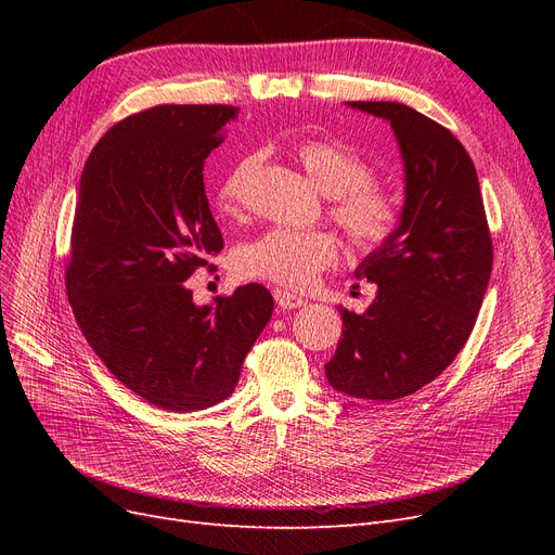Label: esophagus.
<instances>
[{
    "label": "esophagus",
    "mask_w": 555,
    "mask_h": 555,
    "mask_svg": "<svg viewBox=\"0 0 555 555\" xmlns=\"http://www.w3.org/2000/svg\"><path fill=\"white\" fill-rule=\"evenodd\" d=\"M275 304L282 310H296V308H304L308 300L304 296H296L292 292H284V289H275Z\"/></svg>",
    "instance_id": "1"
}]
</instances>
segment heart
Instances as JSON below:
<instances>
[{"label": "heart", "instance_id": "heart-1", "mask_svg": "<svg viewBox=\"0 0 555 555\" xmlns=\"http://www.w3.org/2000/svg\"><path fill=\"white\" fill-rule=\"evenodd\" d=\"M296 159L312 182L331 196L328 215L359 251H377L389 245L402 222L400 196L375 180V166L357 150L331 139L298 141ZM257 153L231 166L217 184V206L227 215L241 212L247 184L259 169ZM340 257V243L331 231L268 229L233 251V266L245 278L304 289Z\"/></svg>", "mask_w": 555, "mask_h": 555}]
</instances>
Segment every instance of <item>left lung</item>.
I'll use <instances>...</instances> for the list:
<instances>
[{"label": "left lung", "mask_w": 555, "mask_h": 555, "mask_svg": "<svg viewBox=\"0 0 555 555\" xmlns=\"http://www.w3.org/2000/svg\"><path fill=\"white\" fill-rule=\"evenodd\" d=\"M389 120L405 162V208L389 245L357 278L377 284L363 314L340 310L343 338L324 365L333 389L389 402L433 382L475 328L493 241L477 169L453 133L396 102H351Z\"/></svg>", "instance_id": "obj_1"}]
</instances>
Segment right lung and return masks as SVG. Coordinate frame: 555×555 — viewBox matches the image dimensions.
I'll return each mask as SVG.
<instances>
[{
	"label": "right lung",
	"mask_w": 555,
	"mask_h": 555,
	"mask_svg": "<svg viewBox=\"0 0 555 555\" xmlns=\"http://www.w3.org/2000/svg\"><path fill=\"white\" fill-rule=\"evenodd\" d=\"M238 117L224 104H164L113 125L80 176L66 296L111 375L169 412L212 408L236 389L273 314L249 282L196 306L188 278L224 241L204 162Z\"/></svg>",
	"instance_id": "1"
}]
</instances>
